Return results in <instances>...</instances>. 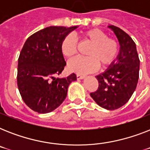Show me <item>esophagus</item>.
<instances>
[{
    "label": "esophagus",
    "mask_w": 150,
    "mask_h": 150,
    "mask_svg": "<svg viewBox=\"0 0 150 150\" xmlns=\"http://www.w3.org/2000/svg\"><path fill=\"white\" fill-rule=\"evenodd\" d=\"M77 79H85V75H77Z\"/></svg>",
    "instance_id": "34e87169"
}]
</instances>
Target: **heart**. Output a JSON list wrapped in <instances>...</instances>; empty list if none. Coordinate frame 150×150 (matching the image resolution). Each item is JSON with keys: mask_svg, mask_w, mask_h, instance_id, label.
<instances>
[{"mask_svg": "<svg viewBox=\"0 0 150 150\" xmlns=\"http://www.w3.org/2000/svg\"><path fill=\"white\" fill-rule=\"evenodd\" d=\"M82 37L92 44L87 52V57H77L68 62L70 71L78 75L93 72L99 68L111 64L118 54V43L114 39L107 38V34L98 29H89L82 33ZM61 51L67 58L72 57L77 51V41L72 35H68L61 43Z\"/></svg>", "mask_w": 150, "mask_h": 150, "instance_id": "1", "label": "heart"}]
</instances>
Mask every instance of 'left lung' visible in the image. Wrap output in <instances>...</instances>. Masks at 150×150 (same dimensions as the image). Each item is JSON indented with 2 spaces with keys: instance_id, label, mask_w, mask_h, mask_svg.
Wrapping results in <instances>:
<instances>
[{
  "instance_id": "obj_1",
  "label": "left lung",
  "mask_w": 150,
  "mask_h": 150,
  "mask_svg": "<svg viewBox=\"0 0 150 150\" xmlns=\"http://www.w3.org/2000/svg\"><path fill=\"white\" fill-rule=\"evenodd\" d=\"M116 36L120 50L115 61L100 75L98 89L90 96L106 110L120 108L128 102L137 86L139 74V58L133 40L122 29L109 25Z\"/></svg>"
}]
</instances>
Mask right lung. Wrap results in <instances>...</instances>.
<instances>
[{
    "label": "right lung",
    "mask_w": 150,
    "mask_h": 150,
    "mask_svg": "<svg viewBox=\"0 0 150 150\" xmlns=\"http://www.w3.org/2000/svg\"><path fill=\"white\" fill-rule=\"evenodd\" d=\"M79 26H49L27 39L18 63L17 82L22 100L39 114L53 111L67 96L68 86L77 79L72 73L56 78L66 65L61 41Z\"/></svg>",
    "instance_id": "1"
}]
</instances>
